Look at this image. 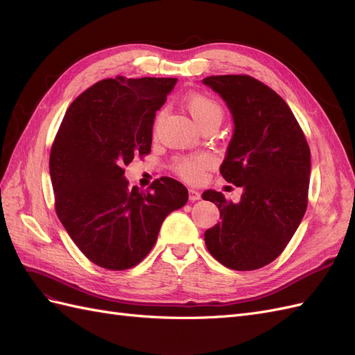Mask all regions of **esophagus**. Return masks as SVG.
<instances>
[{"mask_svg":"<svg viewBox=\"0 0 355 355\" xmlns=\"http://www.w3.org/2000/svg\"><path fill=\"white\" fill-rule=\"evenodd\" d=\"M188 192H189V200H191V201H197V200L201 198V194H200V192H198L197 189H192V188H191Z\"/></svg>","mask_w":355,"mask_h":355,"instance_id":"1","label":"esophagus"}]
</instances>
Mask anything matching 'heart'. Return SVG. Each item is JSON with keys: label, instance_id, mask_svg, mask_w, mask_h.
<instances>
[{"label": "heart", "instance_id": "b5f03b06", "mask_svg": "<svg viewBox=\"0 0 355 355\" xmlns=\"http://www.w3.org/2000/svg\"><path fill=\"white\" fill-rule=\"evenodd\" d=\"M184 103L187 110L192 115V118L202 127L207 123L218 121L220 123L223 118V108L222 105L211 98V96L201 93V92H191L185 94ZM164 111L161 110L157 112L154 118L153 130L157 133L161 120H163ZM213 158L211 155L206 153H197V154H189V155H180L175 158L171 168H173L175 173L182 178L184 180L189 182V184H200L204 180L206 176V171L213 166Z\"/></svg>", "mask_w": 355, "mask_h": 355}]
</instances>
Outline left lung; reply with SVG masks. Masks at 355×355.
Listing matches in <instances>:
<instances>
[{
    "label": "left lung",
    "instance_id": "1",
    "mask_svg": "<svg viewBox=\"0 0 355 355\" xmlns=\"http://www.w3.org/2000/svg\"><path fill=\"white\" fill-rule=\"evenodd\" d=\"M202 83L219 93L235 130L220 166L222 178L243 187L239 204L220 192V222L204 232L210 254L230 270L253 271L271 263L292 240L308 206L311 153L292 110L250 75H211Z\"/></svg>",
    "mask_w": 355,
    "mask_h": 355
}]
</instances>
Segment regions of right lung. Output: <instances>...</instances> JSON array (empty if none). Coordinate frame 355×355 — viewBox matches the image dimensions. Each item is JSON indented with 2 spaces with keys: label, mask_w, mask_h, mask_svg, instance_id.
Here are the masks:
<instances>
[{
  "label": "right lung",
  "mask_w": 355,
  "mask_h": 355,
  "mask_svg": "<svg viewBox=\"0 0 355 355\" xmlns=\"http://www.w3.org/2000/svg\"><path fill=\"white\" fill-rule=\"evenodd\" d=\"M176 78L98 81L75 99L50 151L55 210L93 263L124 271L154 247L167 214L184 207L188 189L163 176L146 191L130 188L124 166L151 153L155 112Z\"/></svg>",
  "instance_id": "add662e5"
}]
</instances>
